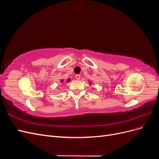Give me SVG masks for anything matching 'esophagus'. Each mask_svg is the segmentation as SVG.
Wrapping results in <instances>:
<instances>
[{"label":"esophagus","mask_w":159,"mask_h":159,"mask_svg":"<svg viewBox=\"0 0 159 159\" xmlns=\"http://www.w3.org/2000/svg\"><path fill=\"white\" fill-rule=\"evenodd\" d=\"M75 78H76L77 80H80V78H81V75H79V74L76 75H75Z\"/></svg>","instance_id":"obj_1"}]
</instances>
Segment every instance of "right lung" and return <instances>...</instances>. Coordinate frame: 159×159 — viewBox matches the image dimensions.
<instances>
[{"label": "right lung", "instance_id": "1", "mask_svg": "<svg viewBox=\"0 0 159 159\" xmlns=\"http://www.w3.org/2000/svg\"><path fill=\"white\" fill-rule=\"evenodd\" d=\"M62 81H64V80H61V82H62ZM70 79L69 78V79L67 80V81H66V82H70Z\"/></svg>", "mask_w": 159, "mask_h": 159}]
</instances>
